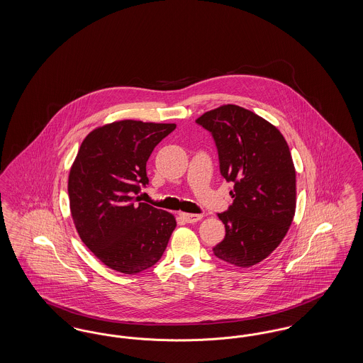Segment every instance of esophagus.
Returning a JSON list of instances; mask_svg holds the SVG:
<instances>
[{
    "mask_svg": "<svg viewBox=\"0 0 363 363\" xmlns=\"http://www.w3.org/2000/svg\"><path fill=\"white\" fill-rule=\"evenodd\" d=\"M186 223H194V222H199V220H201V218H203V215H196V213H185V212H182L181 215H179Z\"/></svg>",
    "mask_w": 363,
    "mask_h": 363,
    "instance_id": "34e87169",
    "label": "esophagus"
}]
</instances>
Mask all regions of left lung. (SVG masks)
Instances as JSON below:
<instances>
[{
    "mask_svg": "<svg viewBox=\"0 0 363 363\" xmlns=\"http://www.w3.org/2000/svg\"><path fill=\"white\" fill-rule=\"evenodd\" d=\"M196 122L211 132L220 174L234 184L233 206L218 215L225 237L213 255L249 268L277 249L293 223L296 181L289 144L277 126L235 104L207 111Z\"/></svg>",
    "mask_w": 363,
    "mask_h": 363,
    "instance_id": "1",
    "label": "left lung"
}]
</instances>
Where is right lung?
Returning <instances> with one entry per match:
<instances>
[{
	"mask_svg": "<svg viewBox=\"0 0 363 363\" xmlns=\"http://www.w3.org/2000/svg\"><path fill=\"white\" fill-rule=\"evenodd\" d=\"M175 123L111 122L83 140L68 179L70 213L86 247L108 268L135 275L155 265L177 225L170 212L138 203L147 160Z\"/></svg>",
	"mask_w": 363,
	"mask_h": 363,
	"instance_id": "right-lung-1",
	"label": "right lung"
}]
</instances>
